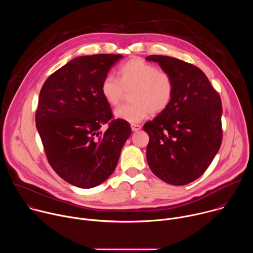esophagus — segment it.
Returning a JSON list of instances; mask_svg holds the SVG:
<instances>
[{
	"instance_id": "34e87169",
	"label": "esophagus",
	"mask_w": 253,
	"mask_h": 253,
	"mask_svg": "<svg viewBox=\"0 0 253 253\" xmlns=\"http://www.w3.org/2000/svg\"><path fill=\"white\" fill-rule=\"evenodd\" d=\"M131 129L132 131L136 132V131H139L141 129V125H138V124H132L131 125Z\"/></svg>"
}]
</instances>
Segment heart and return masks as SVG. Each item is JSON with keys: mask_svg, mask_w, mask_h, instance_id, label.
<instances>
[{"mask_svg": "<svg viewBox=\"0 0 253 253\" xmlns=\"http://www.w3.org/2000/svg\"><path fill=\"white\" fill-rule=\"evenodd\" d=\"M131 91L130 104L118 107L114 115L129 123H137L150 113L155 115L166 110L175 93V81L169 72L141 58H132L118 69V78L106 75L101 82L105 101L117 105L126 91Z\"/></svg>", "mask_w": 253, "mask_h": 253, "instance_id": "heart-1", "label": "heart"}]
</instances>
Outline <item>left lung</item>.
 Wrapping results in <instances>:
<instances>
[{
  "label": "left lung",
  "mask_w": 253,
  "mask_h": 253,
  "mask_svg": "<svg viewBox=\"0 0 253 253\" xmlns=\"http://www.w3.org/2000/svg\"><path fill=\"white\" fill-rule=\"evenodd\" d=\"M175 81L166 110L144 124L149 135L146 150L151 171L171 185H185L209 167L222 142L219 94L198 67L176 58L151 55Z\"/></svg>",
  "instance_id": "1"
}]
</instances>
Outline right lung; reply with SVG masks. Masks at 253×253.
<instances>
[{
  "mask_svg": "<svg viewBox=\"0 0 253 253\" xmlns=\"http://www.w3.org/2000/svg\"><path fill=\"white\" fill-rule=\"evenodd\" d=\"M122 55L82 56L58 69L45 81L36 111L49 164L68 183L95 187L115 170L131 127L113 119L101 93V82ZM105 124L107 129L99 128Z\"/></svg>",
  "mask_w": 253,
  "mask_h": 253,
  "instance_id": "right-lung-1",
  "label": "right lung"
}]
</instances>
